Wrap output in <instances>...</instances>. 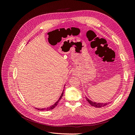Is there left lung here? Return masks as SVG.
<instances>
[{"label": "left lung", "instance_id": "obj_1", "mask_svg": "<svg viewBox=\"0 0 135 135\" xmlns=\"http://www.w3.org/2000/svg\"><path fill=\"white\" fill-rule=\"evenodd\" d=\"M85 99H86L87 101L88 102V103L90 104L92 106L94 107H96V108H102V107H105V106H107V105H108L110 103H96V102H93L91 100H89V99H88L87 97L85 96Z\"/></svg>", "mask_w": 135, "mask_h": 135}]
</instances>
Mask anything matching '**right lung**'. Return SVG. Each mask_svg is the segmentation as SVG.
Listing matches in <instances>:
<instances>
[{
    "label": "right lung",
    "instance_id": "right-lung-1",
    "mask_svg": "<svg viewBox=\"0 0 135 135\" xmlns=\"http://www.w3.org/2000/svg\"><path fill=\"white\" fill-rule=\"evenodd\" d=\"M64 90L63 89V91H62V93H61V96H60V98H59V99L57 100V102H56V103L53 105H52V106H51L50 107H49V108H42V109H39V108H35V109H36L37 110H40V111H41V110H46V111H48V110H52L53 109H54L57 105V104H58V103H59V102L60 101V100H61V98H62V96H63V94H64Z\"/></svg>",
    "mask_w": 135,
    "mask_h": 135
}]
</instances>
